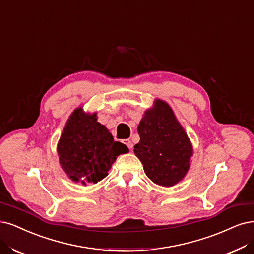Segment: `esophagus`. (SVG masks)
Here are the masks:
<instances>
[{"mask_svg":"<svg viewBox=\"0 0 254 254\" xmlns=\"http://www.w3.org/2000/svg\"><path fill=\"white\" fill-rule=\"evenodd\" d=\"M122 142H124L129 149H132L133 148V142L132 141H130V140L129 139H126V140H124V141H122Z\"/></svg>","mask_w":254,"mask_h":254,"instance_id":"1","label":"esophagus"}]
</instances>
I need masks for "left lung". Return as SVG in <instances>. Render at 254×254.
<instances>
[{
  "mask_svg": "<svg viewBox=\"0 0 254 254\" xmlns=\"http://www.w3.org/2000/svg\"><path fill=\"white\" fill-rule=\"evenodd\" d=\"M140 141L134 153L143 164L145 175L155 184L172 187L189 172L193 147L171 106L155 99L139 122Z\"/></svg>",
  "mask_w": 254,
  "mask_h": 254,
  "instance_id": "obj_1",
  "label": "left lung"
}]
</instances>
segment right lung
Masks as SVG:
<instances>
[{
    "mask_svg": "<svg viewBox=\"0 0 254 254\" xmlns=\"http://www.w3.org/2000/svg\"><path fill=\"white\" fill-rule=\"evenodd\" d=\"M56 151L69 179L86 186L106 178L117 157L128 153V148L114 141L109 129L97 121L96 112L78 107L65 122Z\"/></svg>",
    "mask_w": 254,
    "mask_h": 254,
    "instance_id": "obj_1",
    "label": "right lung"
}]
</instances>
